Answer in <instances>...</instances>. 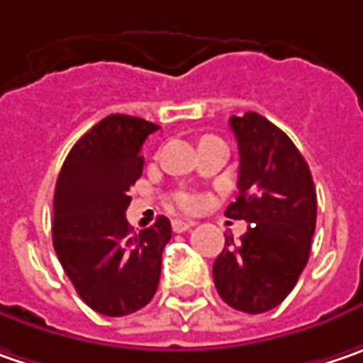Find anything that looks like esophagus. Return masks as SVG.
Segmentation results:
<instances>
[{
  "label": "esophagus",
  "instance_id": "esophagus-1",
  "mask_svg": "<svg viewBox=\"0 0 363 363\" xmlns=\"http://www.w3.org/2000/svg\"><path fill=\"white\" fill-rule=\"evenodd\" d=\"M191 228H193L191 221H184V219H174V221H172V231H177V233L189 231Z\"/></svg>",
  "mask_w": 363,
  "mask_h": 363
}]
</instances>
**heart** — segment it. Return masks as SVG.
Masks as SVG:
<instances>
[{
	"label": "heart",
	"mask_w": 363,
	"mask_h": 363,
	"mask_svg": "<svg viewBox=\"0 0 363 363\" xmlns=\"http://www.w3.org/2000/svg\"><path fill=\"white\" fill-rule=\"evenodd\" d=\"M195 205H197L195 197H191V195H182L181 197V207H184V209H193Z\"/></svg>",
	"instance_id": "obj_1"
}]
</instances>
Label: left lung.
<instances>
[{"label": "left lung", "mask_w": 363, "mask_h": 363, "mask_svg": "<svg viewBox=\"0 0 363 363\" xmlns=\"http://www.w3.org/2000/svg\"><path fill=\"white\" fill-rule=\"evenodd\" d=\"M240 150V195L225 215L247 231L213 262V280L229 307L250 315L278 307L305 270L317 223V195L307 160L260 113L229 119Z\"/></svg>", "instance_id": "obj_1"}]
</instances>
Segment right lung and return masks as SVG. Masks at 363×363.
Listing matches in <instances>:
<instances>
[{
    "mask_svg": "<svg viewBox=\"0 0 363 363\" xmlns=\"http://www.w3.org/2000/svg\"><path fill=\"white\" fill-rule=\"evenodd\" d=\"M160 125L113 113L69 152L55 191L52 244L74 291L105 317L146 307L158 289L166 217L132 235L125 219L130 186L142 177L146 138Z\"/></svg>",
    "mask_w": 363,
    "mask_h": 363,
    "instance_id": "right-lung-1",
    "label": "right lung"
}]
</instances>
